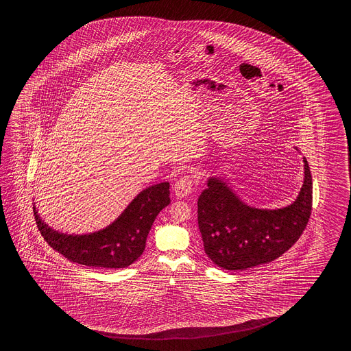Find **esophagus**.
<instances>
[{
	"label": "esophagus",
	"instance_id": "esophagus-1",
	"mask_svg": "<svg viewBox=\"0 0 351 351\" xmlns=\"http://www.w3.org/2000/svg\"><path fill=\"white\" fill-rule=\"evenodd\" d=\"M192 186H193V181L190 176H184L178 180L173 185V192H175L176 197L184 199L186 196H189L191 193Z\"/></svg>",
	"mask_w": 351,
	"mask_h": 351
}]
</instances>
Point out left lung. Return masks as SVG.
I'll return each mask as SVG.
<instances>
[{
    "label": "left lung",
    "instance_id": "left-lung-1",
    "mask_svg": "<svg viewBox=\"0 0 351 351\" xmlns=\"http://www.w3.org/2000/svg\"><path fill=\"white\" fill-rule=\"evenodd\" d=\"M295 150H298L295 147ZM297 199L280 208L245 204L222 176L212 175L197 201L199 228L208 258L227 271H243L280 257L308 225L313 181L308 161Z\"/></svg>",
    "mask_w": 351,
    "mask_h": 351
}]
</instances>
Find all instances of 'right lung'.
Here are the masks:
<instances>
[{"label": "right lung", "mask_w": 351, "mask_h": 351, "mask_svg": "<svg viewBox=\"0 0 351 351\" xmlns=\"http://www.w3.org/2000/svg\"><path fill=\"white\" fill-rule=\"evenodd\" d=\"M170 202L167 181L147 186L109 225L88 233H66L51 227L34 202V212L40 234L63 257L80 265L118 269L132 265L143 254L154 221Z\"/></svg>", "instance_id": "add662e5"}]
</instances>
